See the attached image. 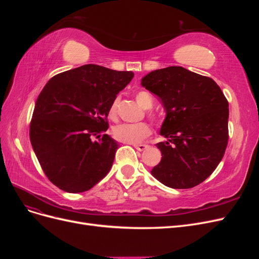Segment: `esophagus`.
Returning <instances> with one entry per match:
<instances>
[{
  "label": "esophagus",
  "mask_w": 259,
  "mask_h": 259,
  "mask_svg": "<svg viewBox=\"0 0 259 259\" xmlns=\"http://www.w3.org/2000/svg\"><path fill=\"white\" fill-rule=\"evenodd\" d=\"M134 147L137 149L138 151H144V150H146V149L148 148L147 145H134Z\"/></svg>",
  "instance_id": "esophagus-1"
}]
</instances>
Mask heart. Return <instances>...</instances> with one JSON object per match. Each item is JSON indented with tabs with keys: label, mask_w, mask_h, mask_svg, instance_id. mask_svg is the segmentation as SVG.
Segmentation results:
<instances>
[{
	"label": "heart",
	"mask_w": 259,
	"mask_h": 259,
	"mask_svg": "<svg viewBox=\"0 0 259 259\" xmlns=\"http://www.w3.org/2000/svg\"><path fill=\"white\" fill-rule=\"evenodd\" d=\"M136 100L144 109H148L147 110L148 117H150L152 121H155L156 114L150 110L153 106V98L150 94L146 91H139L136 94ZM117 103H119V98L116 97L112 101L110 108H109V116H110L111 119H114L116 116ZM112 134H113V137L116 140H119V142L136 144V143H140L142 140H144L151 134V127L150 125L146 122H139V123H133V124H120L113 127Z\"/></svg>",
	"instance_id": "1"
}]
</instances>
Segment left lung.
Instances as JSON below:
<instances>
[{
	"label": "left lung",
	"mask_w": 259,
	"mask_h": 259,
	"mask_svg": "<svg viewBox=\"0 0 259 259\" xmlns=\"http://www.w3.org/2000/svg\"><path fill=\"white\" fill-rule=\"evenodd\" d=\"M142 85L166 111L160 134L167 142L156 144L162 159L151 174L174 189L198 186L216 169L228 145V100L213 79L183 67L154 70Z\"/></svg>",
	"instance_id": "left-lung-1"
}]
</instances>
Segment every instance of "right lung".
Here are the masks:
<instances>
[{"label": "right lung", "instance_id": "right-lung-1", "mask_svg": "<svg viewBox=\"0 0 259 259\" xmlns=\"http://www.w3.org/2000/svg\"><path fill=\"white\" fill-rule=\"evenodd\" d=\"M132 71L84 65L54 75L38 95L30 140L51 183L70 193L84 192L110 170L119 145L101 133L109 108L133 79Z\"/></svg>", "mask_w": 259, "mask_h": 259}]
</instances>
